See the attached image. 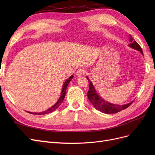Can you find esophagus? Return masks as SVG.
<instances>
[{
    "label": "esophagus",
    "instance_id": "34e87169",
    "mask_svg": "<svg viewBox=\"0 0 155 155\" xmlns=\"http://www.w3.org/2000/svg\"><path fill=\"white\" fill-rule=\"evenodd\" d=\"M85 74V70L83 68H79L76 72V75L78 77L83 76Z\"/></svg>",
    "mask_w": 155,
    "mask_h": 155
}]
</instances>
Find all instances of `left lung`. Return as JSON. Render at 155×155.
<instances>
[{
    "label": "left lung",
    "instance_id": "obj_1",
    "mask_svg": "<svg viewBox=\"0 0 155 155\" xmlns=\"http://www.w3.org/2000/svg\"><path fill=\"white\" fill-rule=\"evenodd\" d=\"M130 43L129 44V46H130L131 48H133L134 49L140 51V52L143 54V51H142L141 46L138 45L137 42L136 41H133V38H130ZM87 79L88 81V87H89L88 92L87 93V96H88V100L97 110L104 112V113H106V114L116 113V112H118L121 110L127 109V108L129 107L133 103V101H132L128 104L121 105L112 104L109 102L105 101L102 97H101L100 96L97 94L96 91L94 89V88L92 82L89 80L88 77H87Z\"/></svg>",
    "mask_w": 155,
    "mask_h": 155
}]
</instances>
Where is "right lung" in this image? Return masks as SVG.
<instances>
[{
  "mask_svg": "<svg viewBox=\"0 0 155 155\" xmlns=\"http://www.w3.org/2000/svg\"><path fill=\"white\" fill-rule=\"evenodd\" d=\"M73 76H70L68 79H67L66 81H65L64 85H63V89H62V92H61V95L59 99L58 100V101H57V103L51 107V108H50L49 109L46 110L44 112H39V113H37V112H29V113L30 114H35V115H43V114H48V113H50V112H51L54 111L57 108L61 105V104L63 102L64 98V96H65V93H66V90H67V87L68 85V83H70V81H71V79L73 78Z\"/></svg>",
  "mask_w": 155,
  "mask_h": 155,
  "instance_id": "add662e5",
  "label": "right lung"
}]
</instances>
